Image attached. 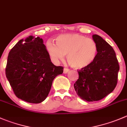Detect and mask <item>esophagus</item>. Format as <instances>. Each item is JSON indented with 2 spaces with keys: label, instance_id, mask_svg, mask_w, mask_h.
<instances>
[{
  "label": "esophagus",
  "instance_id": "34e87169",
  "mask_svg": "<svg viewBox=\"0 0 127 127\" xmlns=\"http://www.w3.org/2000/svg\"><path fill=\"white\" fill-rule=\"evenodd\" d=\"M69 69H67V68H64L63 73L64 74H67V72H69Z\"/></svg>",
  "mask_w": 127,
  "mask_h": 127
}]
</instances>
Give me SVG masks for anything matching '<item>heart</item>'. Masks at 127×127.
I'll return each instance as SVG.
<instances>
[{
	"mask_svg": "<svg viewBox=\"0 0 127 127\" xmlns=\"http://www.w3.org/2000/svg\"><path fill=\"white\" fill-rule=\"evenodd\" d=\"M56 44L47 41L46 49L55 62L63 61L65 55L69 64L76 69L89 66L97 54V46L93 40L79 34H64L57 36Z\"/></svg>",
	"mask_w": 127,
	"mask_h": 127,
	"instance_id": "1",
	"label": "heart"
}]
</instances>
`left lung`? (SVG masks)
I'll list each match as a JSON object with an SVG mask.
<instances>
[{
  "instance_id": "8db88e82",
  "label": "left lung",
  "mask_w": 127,
  "mask_h": 127,
  "mask_svg": "<svg viewBox=\"0 0 127 127\" xmlns=\"http://www.w3.org/2000/svg\"><path fill=\"white\" fill-rule=\"evenodd\" d=\"M92 39L97 46L96 58L79 71L74 84L78 96L87 102L97 101L111 93L117 86L120 69L113 48L99 35H93Z\"/></svg>"
}]
</instances>
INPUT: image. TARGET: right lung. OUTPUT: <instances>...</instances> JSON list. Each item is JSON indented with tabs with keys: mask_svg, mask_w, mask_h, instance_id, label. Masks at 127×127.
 <instances>
[{
	"mask_svg": "<svg viewBox=\"0 0 127 127\" xmlns=\"http://www.w3.org/2000/svg\"><path fill=\"white\" fill-rule=\"evenodd\" d=\"M63 72V67L52 63L43 40L38 36L20 40L8 53L6 77L16 96L27 102L44 101L54 79Z\"/></svg>",
	"mask_w": 127,
	"mask_h": 127,
	"instance_id": "right-lung-1",
	"label": "right lung"
}]
</instances>
